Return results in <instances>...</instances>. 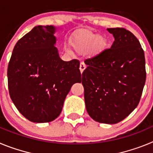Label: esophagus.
Wrapping results in <instances>:
<instances>
[{"label":"esophagus","mask_w":153,"mask_h":153,"mask_svg":"<svg viewBox=\"0 0 153 153\" xmlns=\"http://www.w3.org/2000/svg\"><path fill=\"white\" fill-rule=\"evenodd\" d=\"M86 69V65H85L84 63H81L80 65H79V70H80V73H82L84 71V70Z\"/></svg>","instance_id":"34e87169"}]
</instances>
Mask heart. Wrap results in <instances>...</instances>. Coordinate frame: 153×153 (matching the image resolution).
Segmentation results:
<instances>
[{
    "label": "heart",
    "instance_id": "obj_1",
    "mask_svg": "<svg viewBox=\"0 0 153 153\" xmlns=\"http://www.w3.org/2000/svg\"><path fill=\"white\" fill-rule=\"evenodd\" d=\"M107 40L103 35L97 34L90 30H80L71 40V46L78 53H84L89 51L90 56L100 54L105 50Z\"/></svg>",
    "mask_w": 153,
    "mask_h": 153
}]
</instances>
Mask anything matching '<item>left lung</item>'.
I'll list each match as a JSON object with an SVG mask.
<instances>
[{
    "mask_svg": "<svg viewBox=\"0 0 153 153\" xmlns=\"http://www.w3.org/2000/svg\"><path fill=\"white\" fill-rule=\"evenodd\" d=\"M115 40L85 61L82 74L86 111L101 123L115 124L132 113L140 102L146 83L144 51L134 35L124 28H108Z\"/></svg>",
    "mask_w": 153,
    "mask_h": 153,
    "instance_id": "obj_1",
    "label": "left lung"
}]
</instances>
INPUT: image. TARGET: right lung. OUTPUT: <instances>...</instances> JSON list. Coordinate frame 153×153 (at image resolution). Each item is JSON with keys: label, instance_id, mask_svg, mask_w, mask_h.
I'll use <instances>...</instances> for the list:
<instances>
[{"label": "right lung", "instance_id": "1", "mask_svg": "<svg viewBox=\"0 0 153 153\" xmlns=\"http://www.w3.org/2000/svg\"><path fill=\"white\" fill-rule=\"evenodd\" d=\"M58 27L36 26L17 42L8 64L10 97L33 123L59 117L71 86L81 82L79 62L63 61L56 47Z\"/></svg>", "mask_w": 153, "mask_h": 153}]
</instances>
